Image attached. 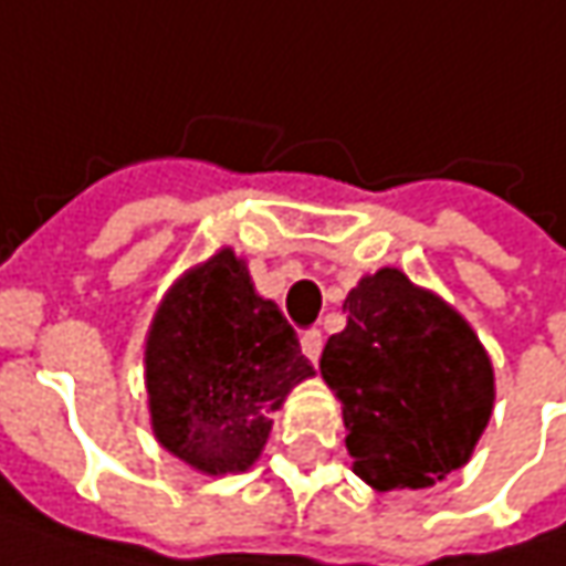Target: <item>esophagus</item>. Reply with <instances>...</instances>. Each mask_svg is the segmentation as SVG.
Returning <instances> with one entry per match:
<instances>
[{"label": "esophagus", "mask_w": 566, "mask_h": 566, "mask_svg": "<svg viewBox=\"0 0 566 566\" xmlns=\"http://www.w3.org/2000/svg\"><path fill=\"white\" fill-rule=\"evenodd\" d=\"M321 346H324L321 331H305V334H302V353H305L312 361L321 359Z\"/></svg>", "instance_id": "34e87169"}]
</instances>
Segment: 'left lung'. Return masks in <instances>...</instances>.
Returning <instances> with one entry per match:
<instances>
[{"label": "left lung", "mask_w": 566, "mask_h": 566, "mask_svg": "<svg viewBox=\"0 0 566 566\" xmlns=\"http://www.w3.org/2000/svg\"><path fill=\"white\" fill-rule=\"evenodd\" d=\"M321 375L343 402L346 450L371 489H428L469 460L494 402L479 337L438 295L384 268L343 302Z\"/></svg>", "instance_id": "left-lung-1"}]
</instances>
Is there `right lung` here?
Here are the masks:
<instances>
[{"label": "right lung", "instance_id": "add662e5", "mask_svg": "<svg viewBox=\"0 0 566 566\" xmlns=\"http://www.w3.org/2000/svg\"><path fill=\"white\" fill-rule=\"evenodd\" d=\"M144 365L157 441L207 475L245 472L268 444L271 412L315 371L229 249L166 293Z\"/></svg>", "mask_w": 566, "mask_h": 566}]
</instances>
